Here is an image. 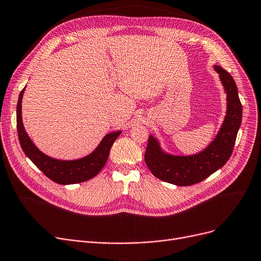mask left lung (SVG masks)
<instances>
[{"label": "left lung", "mask_w": 261, "mask_h": 261, "mask_svg": "<svg viewBox=\"0 0 261 261\" xmlns=\"http://www.w3.org/2000/svg\"><path fill=\"white\" fill-rule=\"evenodd\" d=\"M220 74L227 95V113L222 127L204 151L191 156H174L162 151L153 136L149 137L144 161L154 176L178 186L199 183L217 171L230 159L242 121V105L232 76L221 66H214Z\"/></svg>", "instance_id": "8db88e82"}]
</instances>
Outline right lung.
<instances>
[{"instance_id":"add662e5","label":"right lung","mask_w":261,"mask_h":261,"mask_svg":"<svg viewBox=\"0 0 261 261\" xmlns=\"http://www.w3.org/2000/svg\"><path fill=\"white\" fill-rule=\"evenodd\" d=\"M23 92L24 89L20 92L17 103V130L20 145L28 158L47 178L58 184H75L94 178L105 166L112 144L119 137L121 132L106 135L95 151H93V153L83 159L76 161H59L51 159L35 147L24 130L21 116Z\"/></svg>"}]
</instances>
